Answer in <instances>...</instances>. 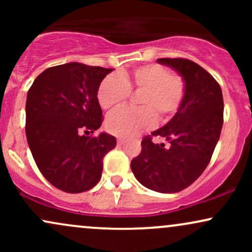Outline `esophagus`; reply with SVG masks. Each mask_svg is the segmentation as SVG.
<instances>
[{"label": "esophagus", "instance_id": "34e87169", "mask_svg": "<svg viewBox=\"0 0 252 252\" xmlns=\"http://www.w3.org/2000/svg\"><path fill=\"white\" fill-rule=\"evenodd\" d=\"M124 142H126V140H124V138H122V137L117 138V144H118V146H123Z\"/></svg>", "mask_w": 252, "mask_h": 252}]
</instances>
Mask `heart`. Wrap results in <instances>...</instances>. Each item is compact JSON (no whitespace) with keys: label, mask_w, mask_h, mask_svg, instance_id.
Returning a JSON list of instances; mask_svg holds the SVG:
<instances>
[{"label":"heart","mask_w":252,"mask_h":252,"mask_svg":"<svg viewBox=\"0 0 252 252\" xmlns=\"http://www.w3.org/2000/svg\"><path fill=\"white\" fill-rule=\"evenodd\" d=\"M130 91H141L137 96L140 108L118 110L105 122L108 131L116 136H134L152 128L156 118L161 123L170 120L184 102L186 83L164 66L149 63L129 73L106 77L98 89V103L104 110L112 111L126 102Z\"/></svg>","instance_id":"b5f03b06"}]
</instances>
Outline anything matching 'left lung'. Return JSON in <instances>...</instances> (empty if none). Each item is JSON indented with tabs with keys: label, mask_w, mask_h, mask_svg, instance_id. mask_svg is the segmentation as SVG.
<instances>
[{
	"label": "left lung",
	"mask_w": 252,
	"mask_h": 252,
	"mask_svg": "<svg viewBox=\"0 0 252 252\" xmlns=\"http://www.w3.org/2000/svg\"><path fill=\"white\" fill-rule=\"evenodd\" d=\"M158 63L184 78L186 94L174 117L152 132L168 141V147L146 136L140 155L132 158L130 167L147 189L176 193L192 185L210 163L220 137L224 100L217 80L192 60L161 58Z\"/></svg>",
	"instance_id": "obj_1"
}]
</instances>
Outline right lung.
I'll return each instance as SVG.
<instances>
[{"label": "right lung", "mask_w": 252, "mask_h": 252, "mask_svg": "<svg viewBox=\"0 0 252 252\" xmlns=\"http://www.w3.org/2000/svg\"><path fill=\"white\" fill-rule=\"evenodd\" d=\"M112 68L68 63L36 77L26 102V136L37 168L66 193L86 192L102 176L103 158L116 147L100 132L103 114L97 92Z\"/></svg>", "instance_id": "right-lung-1"}]
</instances>
